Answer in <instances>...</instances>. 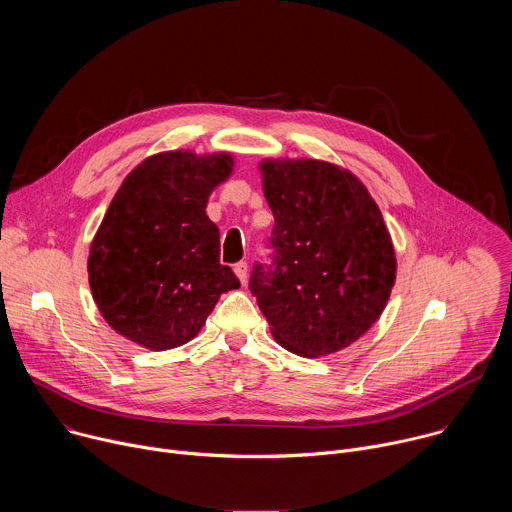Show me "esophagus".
<instances>
[{
	"mask_svg": "<svg viewBox=\"0 0 512 512\" xmlns=\"http://www.w3.org/2000/svg\"><path fill=\"white\" fill-rule=\"evenodd\" d=\"M235 275L239 277V281H241L243 285L247 283V263H245V261H241V263L235 265Z\"/></svg>",
	"mask_w": 512,
	"mask_h": 512,
	"instance_id": "1",
	"label": "esophagus"
}]
</instances>
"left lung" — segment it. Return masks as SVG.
Here are the masks:
<instances>
[{"label":"left lung","mask_w":512,"mask_h":512,"mask_svg":"<svg viewBox=\"0 0 512 512\" xmlns=\"http://www.w3.org/2000/svg\"><path fill=\"white\" fill-rule=\"evenodd\" d=\"M261 174L275 257L255 265L251 294L285 350L338 352L391 296L397 259L383 214L354 174L328 162L265 160Z\"/></svg>","instance_id":"left-lung-1"}]
</instances>
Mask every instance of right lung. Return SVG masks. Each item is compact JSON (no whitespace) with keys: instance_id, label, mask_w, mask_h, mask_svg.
<instances>
[{"instance_id":"add662e5","label":"right lung","mask_w":512,"mask_h":512,"mask_svg":"<svg viewBox=\"0 0 512 512\" xmlns=\"http://www.w3.org/2000/svg\"><path fill=\"white\" fill-rule=\"evenodd\" d=\"M233 164L231 154L174 150L145 158L123 180L87 263L93 300L117 334L150 350L182 346L241 285L221 265V235L206 216Z\"/></svg>"}]
</instances>
